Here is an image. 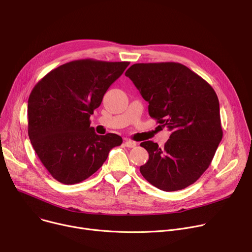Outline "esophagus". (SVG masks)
<instances>
[{"instance_id": "esophagus-1", "label": "esophagus", "mask_w": 252, "mask_h": 252, "mask_svg": "<svg viewBox=\"0 0 252 252\" xmlns=\"http://www.w3.org/2000/svg\"><path fill=\"white\" fill-rule=\"evenodd\" d=\"M125 145L127 148H135L137 146L136 142H133V141H131L129 139H125Z\"/></svg>"}]
</instances>
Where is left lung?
I'll return each mask as SVG.
<instances>
[{
    "label": "left lung",
    "mask_w": 252,
    "mask_h": 252,
    "mask_svg": "<svg viewBox=\"0 0 252 252\" xmlns=\"http://www.w3.org/2000/svg\"><path fill=\"white\" fill-rule=\"evenodd\" d=\"M126 76L149 102L150 116L171 130L163 148L141 143L149 153L142 175L164 191L189 187L209 168L223 137L215 90L179 63H135Z\"/></svg>",
    "instance_id": "1"
}]
</instances>
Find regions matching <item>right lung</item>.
<instances>
[{
  "instance_id": "obj_1",
  "label": "right lung",
  "mask_w": 252,
  "mask_h": 252,
  "mask_svg": "<svg viewBox=\"0 0 252 252\" xmlns=\"http://www.w3.org/2000/svg\"><path fill=\"white\" fill-rule=\"evenodd\" d=\"M129 62L92 59L63 63L46 74L28 99V136L56 180L75 184L94 174L109 151L123 143L115 133L98 136L90 115Z\"/></svg>"
}]
</instances>
